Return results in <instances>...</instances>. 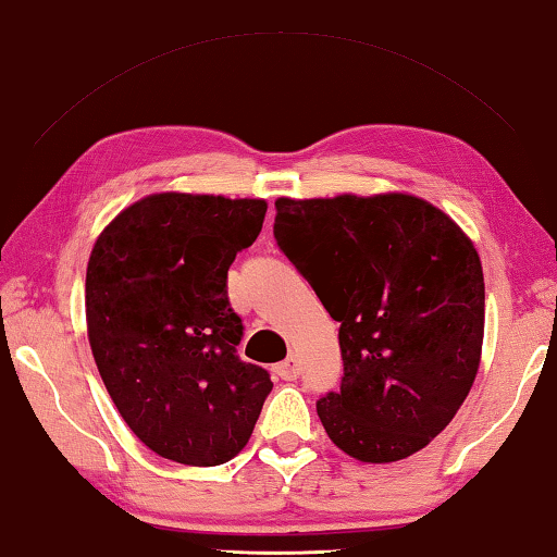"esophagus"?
<instances>
[{
    "label": "esophagus",
    "instance_id": "obj_1",
    "mask_svg": "<svg viewBox=\"0 0 557 557\" xmlns=\"http://www.w3.org/2000/svg\"><path fill=\"white\" fill-rule=\"evenodd\" d=\"M276 372H278V377H284V380H296L298 372H300V364H298L296 355H288L284 362H278Z\"/></svg>",
    "mask_w": 557,
    "mask_h": 557
}]
</instances>
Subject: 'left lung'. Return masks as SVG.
Segmentation results:
<instances>
[{
  "mask_svg": "<svg viewBox=\"0 0 557 557\" xmlns=\"http://www.w3.org/2000/svg\"><path fill=\"white\" fill-rule=\"evenodd\" d=\"M273 236L341 323V389L315 405L331 442L368 463L424 449L479 372L486 296L473 242L405 193L278 197Z\"/></svg>",
  "mask_w": 557,
  "mask_h": 557,
  "instance_id": "8db88e82",
  "label": "left lung"
}]
</instances>
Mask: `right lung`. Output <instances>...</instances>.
<instances>
[{
	"label": "right lung",
	"mask_w": 557,
	"mask_h": 557,
	"mask_svg": "<svg viewBox=\"0 0 557 557\" xmlns=\"http://www.w3.org/2000/svg\"><path fill=\"white\" fill-rule=\"evenodd\" d=\"M267 199L158 193L98 234L86 325L103 385L133 434L187 467L234 459L253 432L269 372L242 362L226 298L236 251L257 242Z\"/></svg>",
	"instance_id": "obj_1"
}]
</instances>
